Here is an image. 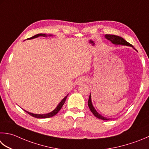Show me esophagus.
Returning a JSON list of instances; mask_svg holds the SVG:
<instances>
[{"instance_id": "obj_1", "label": "esophagus", "mask_w": 149, "mask_h": 149, "mask_svg": "<svg viewBox=\"0 0 149 149\" xmlns=\"http://www.w3.org/2000/svg\"><path fill=\"white\" fill-rule=\"evenodd\" d=\"M87 81V79L84 77H81L78 79L77 80V82L76 84L77 85H79V84H82L83 83H84V82H86Z\"/></svg>"}]
</instances>
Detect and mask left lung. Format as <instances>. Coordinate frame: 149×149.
<instances>
[{
	"mask_svg": "<svg viewBox=\"0 0 149 149\" xmlns=\"http://www.w3.org/2000/svg\"><path fill=\"white\" fill-rule=\"evenodd\" d=\"M105 38L107 39L108 40H109L111 41L113 44L116 45H124V46H131V47L134 48L132 45L130 44L129 42H128L127 40H125L123 38H122L119 36H114V35H109L107 34L105 35ZM135 49V48H134ZM88 105L89 109L90 110V111L92 112L93 114H94L96 118H97L99 119H101L103 120H109V118H104L103 116H102L101 115H100L97 111H96L95 109H94V107H93L92 103V100H91V94H90L89 96V99H88Z\"/></svg>",
	"mask_w": 149,
	"mask_h": 149,
	"instance_id": "8db88e82",
	"label": "left lung"
}]
</instances>
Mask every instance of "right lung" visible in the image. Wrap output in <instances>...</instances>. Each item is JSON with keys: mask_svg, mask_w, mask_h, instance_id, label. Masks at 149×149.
I'll list each match as a JSON object with an SVG mask.
<instances>
[{"mask_svg": "<svg viewBox=\"0 0 149 149\" xmlns=\"http://www.w3.org/2000/svg\"><path fill=\"white\" fill-rule=\"evenodd\" d=\"M39 36L46 37V36H47V35L42 34V33L37 34V35H36V36H34L31 37L30 38H28V39H34V38H36V37H39ZM49 36H52V35H49ZM68 95H67L66 96H65V97L63 99L62 101L60 102V103H59V104H58V105H57V107L55 108V109H54L52 112H49V113H46V114H37V113H33L29 112L28 111H26V110H24V111L27 112L28 114H30V116H33V117H35V118H40H40H51V117H52V116H54L55 114H57V113H58V112H59V110H61V108H62V107L63 106L64 103H65V101L66 100V97H67V96H68Z\"/></svg>", "mask_w": 149, "mask_h": 149, "instance_id": "add662e5", "label": "right lung"}]
</instances>
